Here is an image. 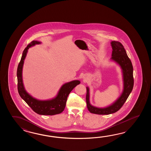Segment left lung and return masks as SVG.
<instances>
[{
	"instance_id": "obj_1",
	"label": "left lung",
	"mask_w": 151,
	"mask_h": 151,
	"mask_svg": "<svg viewBox=\"0 0 151 151\" xmlns=\"http://www.w3.org/2000/svg\"><path fill=\"white\" fill-rule=\"evenodd\" d=\"M111 44L113 50L111 59L118 63L122 69L124 90L120 96L111 105L105 108H98L90 104V90L89 88L87 87L86 96L87 107L90 112L93 114L104 115L110 114L117 112L125 103L133 88V68L131 61L128 58L124 46L122 43L117 41H112Z\"/></svg>"
}]
</instances>
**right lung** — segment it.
I'll return each instance as SVG.
<instances>
[{"label": "right lung", "mask_w": 151, "mask_h": 151, "mask_svg": "<svg viewBox=\"0 0 151 151\" xmlns=\"http://www.w3.org/2000/svg\"><path fill=\"white\" fill-rule=\"evenodd\" d=\"M40 43V42L33 40L28 44L23 51L17 71L18 91L20 96L34 112L40 115L53 116L60 114L64 110L68 94L75 87L80 83V82L79 80H73L65 83L61 86L57 96L49 100H39L33 98L27 93L24 87L22 79L24 61L28 51V49L35 44H39Z\"/></svg>", "instance_id": "1"}]
</instances>
